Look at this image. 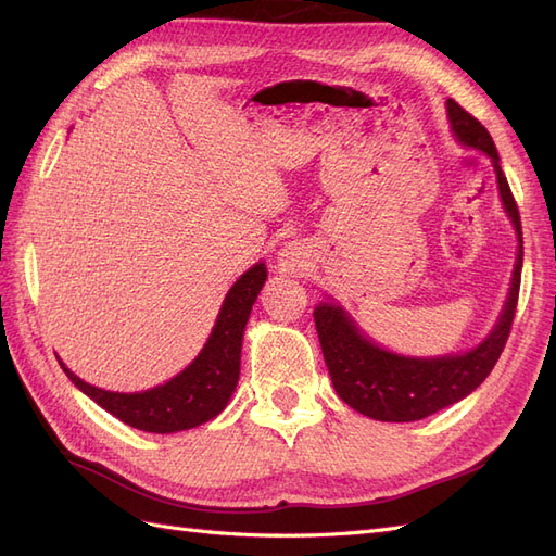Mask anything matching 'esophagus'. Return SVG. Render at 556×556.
<instances>
[{"mask_svg":"<svg viewBox=\"0 0 556 556\" xmlns=\"http://www.w3.org/2000/svg\"><path fill=\"white\" fill-rule=\"evenodd\" d=\"M308 262V250L301 243H285L278 252V268L282 274H296Z\"/></svg>","mask_w":556,"mask_h":556,"instance_id":"obj_1","label":"esophagus"}]
</instances>
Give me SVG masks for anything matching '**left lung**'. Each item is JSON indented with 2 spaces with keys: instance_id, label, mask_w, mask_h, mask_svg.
Returning a JSON list of instances; mask_svg holds the SVG:
<instances>
[{
  "instance_id": "8db88e82",
  "label": "left lung",
  "mask_w": 556,
  "mask_h": 556,
  "mask_svg": "<svg viewBox=\"0 0 556 556\" xmlns=\"http://www.w3.org/2000/svg\"><path fill=\"white\" fill-rule=\"evenodd\" d=\"M447 117L457 141L462 146L482 150L494 164L503 208L513 220L519 241L513 282L496 327L478 348L462 352V355L431 359L394 355V352L368 341L357 325L352 323V317L331 301L315 306V329L336 394L350 408L366 417L380 419V422H415V419L439 413L473 392L492 374L503 348H506L517 308L525 248H521L519 211L506 174L501 172L496 146L490 131L454 99H447Z\"/></svg>"
}]
</instances>
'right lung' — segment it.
<instances>
[{
    "instance_id": "obj_1",
    "label": "right lung",
    "mask_w": 556,
    "mask_h": 556,
    "mask_svg": "<svg viewBox=\"0 0 556 556\" xmlns=\"http://www.w3.org/2000/svg\"><path fill=\"white\" fill-rule=\"evenodd\" d=\"M264 262L250 266L227 292L215 327L197 359L169 382L157 384L153 390L131 394L106 392L83 382L62 362L60 366L83 394H88L106 413L115 415L121 422L134 429L150 433L194 429L208 422L215 415H220L233 390H237L241 374L243 329L248 325L252 304H255L257 294L264 288Z\"/></svg>"
}]
</instances>
